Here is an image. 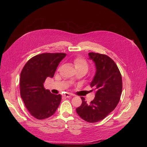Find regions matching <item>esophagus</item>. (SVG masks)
<instances>
[{"label":"esophagus","mask_w":147,"mask_h":147,"mask_svg":"<svg viewBox=\"0 0 147 147\" xmlns=\"http://www.w3.org/2000/svg\"><path fill=\"white\" fill-rule=\"evenodd\" d=\"M71 96V95L69 93H66L64 95V97H65V98H70Z\"/></svg>","instance_id":"1"}]
</instances>
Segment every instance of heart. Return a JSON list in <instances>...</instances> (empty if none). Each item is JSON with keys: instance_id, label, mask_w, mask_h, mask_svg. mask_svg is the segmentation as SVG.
<instances>
[{"instance_id": "heart-1", "label": "heart", "mask_w": 147, "mask_h": 147, "mask_svg": "<svg viewBox=\"0 0 147 147\" xmlns=\"http://www.w3.org/2000/svg\"><path fill=\"white\" fill-rule=\"evenodd\" d=\"M74 65L76 70H81L86 72L88 71L89 65L86 60L80 57H78L74 60Z\"/></svg>"}]
</instances>
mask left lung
Here are the masks:
<instances>
[{"mask_svg": "<svg viewBox=\"0 0 147 147\" xmlns=\"http://www.w3.org/2000/svg\"><path fill=\"white\" fill-rule=\"evenodd\" d=\"M95 64V75L90 84L95 91L94 99L87 103L81 97L82 103L76 109L79 116L90 123H96L113 111L120 100L122 91V78L115 62L108 56L98 53H88Z\"/></svg>", "mask_w": 147, "mask_h": 147, "instance_id": "obj_1", "label": "left lung"}]
</instances>
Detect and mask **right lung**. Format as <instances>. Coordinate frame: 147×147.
I'll list each match as a JSON object with an SVG mask.
<instances>
[{
  "label": "right lung",
  "instance_id": "1",
  "mask_svg": "<svg viewBox=\"0 0 147 147\" xmlns=\"http://www.w3.org/2000/svg\"><path fill=\"white\" fill-rule=\"evenodd\" d=\"M66 56L63 53H44L31 58L20 74V95L30 113L42 120L52 116L59 107L61 96L45 90L44 83L52 78L59 63Z\"/></svg>",
  "mask_w": 147,
  "mask_h": 147
}]
</instances>
